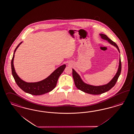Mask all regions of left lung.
Returning a JSON list of instances; mask_svg holds the SVG:
<instances>
[{
  "label": "left lung",
  "mask_w": 134,
  "mask_h": 134,
  "mask_svg": "<svg viewBox=\"0 0 134 134\" xmlns=\"http://www.w3.org/2000/svg\"><path fill=\"white\" fill-rule=\"evenodd\" d=\"M99 35L101 36V38L102 39L107 41L111 45H113L114 47H115L120 53L119 48L115 42L112 41L110 39H109V38L105 34H99ZM121 58H120V55L119 66H118L117 71L113 77V78L107 84L99 85V86H95V85L86 83L82 80L80 76L78 74V73H77V72L74 69H72V76L74 80L75 85L78 89L88 94L98 95V94L103 93L104 92H106L109 91L110 89H111L114 86L118 79V77L121 74Z\"/></svg>",
  "instance_id": "left-lung-1"
}]
</instances>
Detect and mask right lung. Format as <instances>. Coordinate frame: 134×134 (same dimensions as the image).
<instances>
[{
    "label": "right lung",
    "instance_id": "obj_1",
    "mask_svg": "<svg viewBox=\"0 0 134 134\" xmlns=\"http://www.w3.org/2000/svg\"><path fill=\"white\" fill-rule=\"evenodd\" d=\"M23 42H21L16 48L11 60L12 74L15 82L21 89L24 92L33 95H40L47 93L54 89L60 74L64 71L66 65H62L55 70L45 79L36 82H27L21 79L15 71L13 61L14 54L17 48Z\"/></svg>",
    "mask_w": 134,
    "mask_h": 134
}]
</instances>
